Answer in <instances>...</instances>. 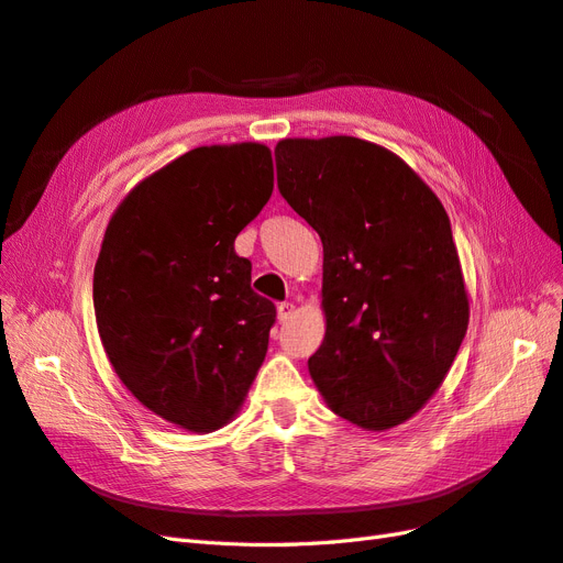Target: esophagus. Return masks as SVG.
<instances>
[{
    "mask_svg": "<svg viewBox=\"0 0 563 563\" xmlns=\"http://www.w3.org/2000/svg\"><path fill=\"white\" fill-rule=\"evenodd\" d=\"M294 302H282L279 308H277V319H279V323H286L288 319L294 317Z\"/></svg>",
    "mask_w": 563,
    "mask_h": 563,
    "instance_id": "esophagus-1",
    "label": "esophagus"
}]
</instances>
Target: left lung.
<instances>
[{
    "instance_id": "left-lung-1",
    "label": "left lung",
    "mask_w": 563,
    "mask_h": 563,
    "mask_svg": "<svg viewBox=\"0 0 563 563\" xmlns=\"http://www.w3.org/2000/svg\"><path fill=\"white\" fill-rule=\"evenodd\" d=\"M275 159L282 197L323 244L327 335L310 376L340 418L397 428L444 383L467 331L451 220L413 168L376 143L286 139Z\"/></svg>"
}]
</instances>
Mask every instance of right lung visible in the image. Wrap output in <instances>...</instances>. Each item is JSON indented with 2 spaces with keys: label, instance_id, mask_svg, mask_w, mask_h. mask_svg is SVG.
Instances as JSON below:
<instances>
[{
  "label": "right lung",
  "instance_id": "obj_1",
  "mask_svg": "<svg viewBox=\"0 0 563 563\" xmlns=\"http://www.w3.org/2000/svg\"><path fill=\"white\" fill-rule=\"evenodd\" d=\"M275 168L261 143L203 145L141 180L112 213L93 308L114 373L152 413L213 432L240 411L277 310L253 294L234 240Z\"/></svg>",
  "mask_w": 563,
  "mask_h": 563
}]
</instances>
